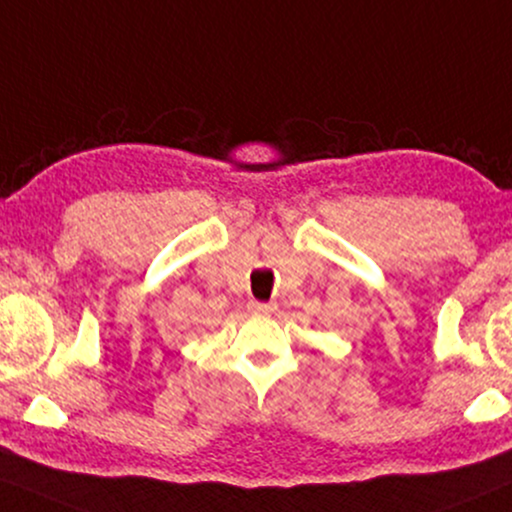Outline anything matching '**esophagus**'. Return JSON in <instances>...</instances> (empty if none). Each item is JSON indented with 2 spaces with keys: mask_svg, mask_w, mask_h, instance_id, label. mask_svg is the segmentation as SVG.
<instances>
[{
  "mask_svg": "<svg viewBox=\"0 0 512 512\" xmlns=\"http://www.w3.org/2000/svg\"><path fill=\"white\" fill-rule=\"evenodd\" d=\"M276 305L272 303H250V312H255V315H269V312H274Z\"/></svg>",
  "mask_w": 512,
  "mask_h": 512,
  "instance_id": "1",
  "label": "esophagus"
}]
</instances>
